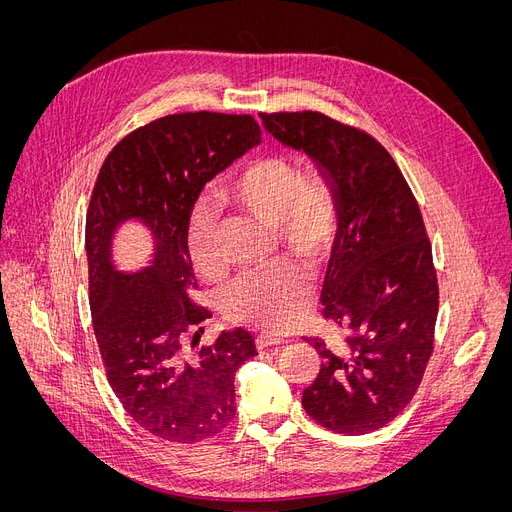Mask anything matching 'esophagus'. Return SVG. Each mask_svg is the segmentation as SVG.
<instances>
[{
    "label": "esophagus",
    "instance_id": "obj_1",
    "mask_svg": "<svg viewBox=\"0 0 512 512\" xmlns=\"http://www.w3.org/2000/svg\"><path fill=\"white\" fill-rule=\"evenodd\" d=\"M284 339L277 337V335H269V333H261L255 337V345L259 351L267 349V347H273V345H280Z\"/></svg>",
    "mask_w": 512,
    "mask_h": 512
}]
</instances>
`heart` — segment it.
<instances>
[{"label":"heart","instance_id":"obj_1","mask_svg":"<svg viewBox=\"0 0 512 512\" xmlns=\"http://www.w3.org/2000/svg\"><path fill=\"white\" fill-rule=\"evenodd\" d=\"M222 200L273 228L280 247L316 265L329 251L335 232V198L327 179L300 173L282 155H265L243 165L230 177ZM216 210L200 204L188 224V251L196 271L218 277L224 263L216 249ZM312 282L306 269L277 263L249 271L232 282L220 298L222 312L232 322L280 333L300 320L310 304Z\"/></svg>","mask_w":512,"mask_h":512}]
</instances>
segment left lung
Instances as JSON below:
<instances>
[{"label": "left lung", "instance_id": "8db88e82", "mask_svg": "<svg viewBox=\"0 0 512 512\" xmlns=\"http://www.w3.org/2000/svg\"><path fill=\"white\" fill-rule=\"evenodd\" d=\"M261 124L304 153L335 198L320 302L343 339H308L322 363L302 406L335 433L365 435L404 410L433 353L439 286L421 210L369 134L320 112L261 114Z\"/></svg>", "mask_w": 512, "mask_h": 512}]
</instances>
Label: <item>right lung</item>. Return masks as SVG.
Listing matches in <instances>:
<instances>
[{"label": "right lung", "mask_w": 512, "mask_h": 512, "mask_svg": "<svg viewBox=\"0 0 512 512\" xmlns=\"http://www.w3.org/2000/svg\"><path fill=\"white\" fill-rule=\"evenodd\" d=\"M251 116L190 112L130 132L106 157L85 216L89 308L108 382L132 421L155 437L196 443L235 416V374L257 355L253 337L222 331L185 351L212 314L188 298L196 275L188 224L204 185L259 145ZM128 221L154 241L147 268L124 272L113 239Z\"/></svg>", "instance_id": "1"}]
</instances>
